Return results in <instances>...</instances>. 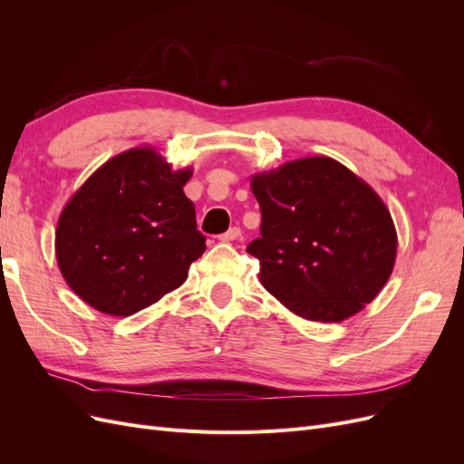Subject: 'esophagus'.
I'll return each instance as SVG.
<instances>
[{
    "label": "esophagus",
    "mask_w": 464,
    "mask_h": 464,
    "mask_svg": "<svg viewBox=\"0 0 464 464\" xmlns=\"http://www.w3.org/2000/svg\"><path fill=\"white\" fill-rule=\"evenodd\" d=\"M240 237H242V230L237 228V227H232L228 232L220 234L218 240H220V242H236V240H240Z\"/></svg>",
    "instance_id": "esophagus-1"
}]
</instances>
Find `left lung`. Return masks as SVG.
I'll return each mask as SVG.
<instances>
[{
	"label": "left lung",
	"instance_id": "8db88e82",
	"mask_svg": "<svg viewBox=\"0 0 464 464\" xmlns=\"http://www.w3.org/2000/svg\"><path fill=\"white\" fill-rule=\"evenodd\" d=\"M261 207L259 259L266 292L296 315L336 323L370 304L397 259V230L383 199L329 157H307L251 176Z\"/></svg>",
	"mask_w": 464,
	"mask_h": 464
}]
</instances>
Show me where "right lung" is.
Returning <instances> with one entry per match:
<instances>
[{
    "label": "right lung",
    "mask_w": 464,
    "mask_h": 464,
    "mask_svg": "<svg viewBox=\"0 0 464 464\" xmlns=\"http://www.w3.org/2000/svg\"><path fill=\"white\" fill-rule=\"evenodd\" d=\"M152 147L116 154L63 207L55 259L77 296L106 315L128 317L186 283L205 251L184 186Z\"/></svg>",
    "instance_id": "right-lung-1"
}]
</instances>
